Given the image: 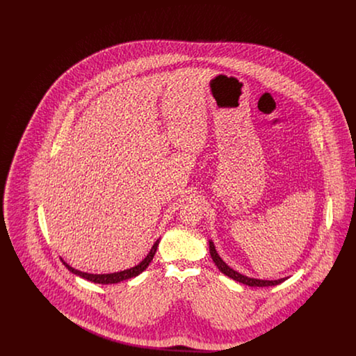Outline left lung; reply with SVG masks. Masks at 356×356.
I'll return each mask as SVG.
<instances>
[{"label": "left lung", "instance_id": "left-lung-1", "mask_svg": "<svg viewBox=\"0 0 356 356\" xmlns=\"http://www.w3.org/2000/svg\"><path fill=\"white\" fill-rule=\"evenodd\" d=\"M208 243H209V254H211V257H212L215 266L219 268V271L224 273L225 276L236 280L238 283H243V284L250 286V287H271V286H277V284L283 283L284 280H287V277H282V279H277V280H263V279H254V277H248L245 275H241L240 272L232 270L225 261H222V259L218 254L212 240H209Z\"/></svg>", "mask_w": 356, "mask_h": 356}]
</instances>
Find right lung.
Here are the masks:
<instances>
[{
  "instance_id": "right-lung-1",
  "label": "right lung",
  "mask_w": 356,
  "mask_h": 356,
  "mask_svg": "<svg viewBox=\"0 0 356 356\" xmlns=\"http://www.w3.org/2000/svg\"><path fill=\"white\" fill-rule=\"evenodd\" d=\"M159 241H160V238H157V240L154 241V244H153L149 254H147L137 266L132 267V268H128V270H124V271L113 272V273H88V272L79 271V270L70 267L68 263H65V261L63 260V257H61V261L64 263V266H65L72 273H74V275H77V276H80V277H83V279H86V280H89V282H92V283H97V284H116V283H120V282H122V280H128V279L135 277V276L140 275L141 272L144 271V270L149 266V263L152 261L153 256L156 254Z\"/></svg>"
}]
</instances>
